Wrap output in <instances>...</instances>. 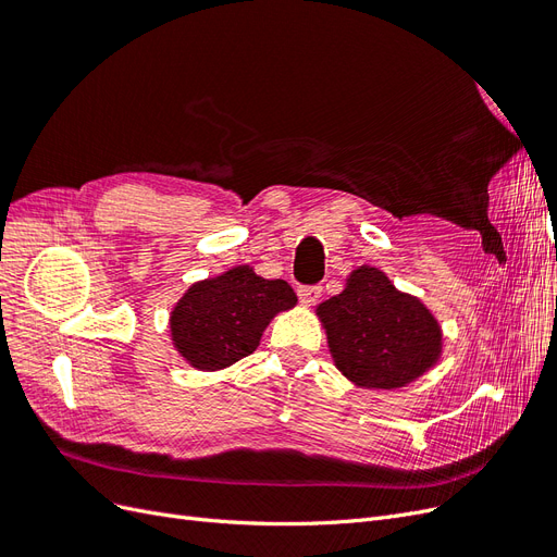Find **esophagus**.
<instances>
[{"instance_id":"1","label":"esophagus","mask_w":557,"mask_h":557,"mask_svg":"<svg viewBox=\"0 0 557 557\" xmlns=\"http://www.w3.org/2000/svg\"><path fill=\"white\" fill-rule=\"evenodd\" d=\"M320 293H323L320 285H297V297L301 305H313V301H318Z\"/></svg>"}]
</instances>
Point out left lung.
<instances>
[{
  "label": "left lung",
  "instance_id": "left-lung-1",
  "mask_svg": "<svg viewBox=\"0 0 557 557\" xmlns=\"http://www.w3.org/2000/svg\"><path fill=\"white\" fill-rule=\"evenodd\" d=\"M336 367L364 387H399L440 358L442 334L432 313L397 293L383 272L360 267L342 295L318 307Z\"/></svg>",
  "mask_w": 557,
  "mask_h": 557
}]
</instances>
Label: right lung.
I'll return each mask as SVG.
<instances>
[{
  "label": "right lung",
  "mask_w": 557,
  "mask_h": 557,
  "mask_svg": "<svg viewBox=\"0 0 557 557\" xmlns=\"http://www.w3.org/2000/svg\"><path fill=\"white\" fill-rule=\"evenodd\" d=\"M297 305L288 283L256 276L250 267L195 283L172 313V336L181 356L197 369H223L258 348L278 311Z\"/></svg>",
  "instance_id": "1"
}]
</instances>
